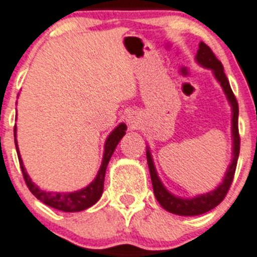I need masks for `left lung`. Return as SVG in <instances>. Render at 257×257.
I'll use <instances>...</instances> for the list:
<instances>
[{"mask_svg": "<svg viewBox=\"0 0 257 257\" xmlns=\"http://www.w3.org/2000/svg\"><path fill=\"white\" fill-rule=\"evenodd\" d=\"M196 60L200 65L204 67L213 70L214 75H215L216 80L220 82L223 90H224L225 95H227L228 100L230 102L233 110L232 117V134H233V159L232 164L228 168L225 177L223 180V183H220L216 190L208 192V194L200 195L197 197H192V199H180V197L173 196L169 194L166 188L162 185L161 180L158 178L157 172H155L154 164H153L152 155H150L149 150L147 152V159L148 166H149L150 177H152L153 190H154V195L157 197L158 202L163 206L166 210L169 213L177 214V215H199V214H204L206 211L211 210L215 208L216 205H219L220 202L224 200L225 195L228 194V190L230 188V185L234 178V172H236L237 161H238L239 155V144H241V139H239L238 133V103H237L236 96L233 94L232 89H230L229 81H228L227 76L224 74V67H223L222 62L215 57L214 52L211 51L210 47L206 46L204 42H201L197 49Z\"/></svg>", "mask_w": 257, "mask_h": 257, "instance_id": "left-lung-1", "label": "left lung"}]
</instances>
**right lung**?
I'll return each instance as SVG.
<instances>
[{"label":"right lung","mask_w":257,"mask_h":257,"mask_svg":"<svg viewBox=\"0 0 257 257\" xmlns=\"http://www.w3.org/2000/svg\"><path fill=\"white\" fill-rule=\"evenodd\" d=\"M124 131H126V124L121 123L119 126H117L116 128H114V131H112V134H110L109 136H108L104 145V155H103L102 166H100V169L99 172H98V175H96L95 180H94L88 187L82 188V190H80V191L66 192V194L65 192L43 191V190H39L38 186H35L34 183L32 182L30 177L28 176L27 172H25L24 166H23V161H21L20 154H19L18 144H16V139H15L19 163H20L21 172H23V177H24L28 188H29L30 192H32L38 200H41V201L44 202L46 205L57 209V210L66 211V213H75V211H81L90 208V206L94 205V204L100 199V196H102L103 187H104L105 169H107L108 162H109L113 152H114V149H116L117 144L119 143L122 136L124 135ZM14 136L16 138V127L14 128Z\"/></svg>","instance_id":"right-lung-1"}]
</instances>
